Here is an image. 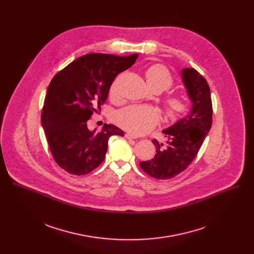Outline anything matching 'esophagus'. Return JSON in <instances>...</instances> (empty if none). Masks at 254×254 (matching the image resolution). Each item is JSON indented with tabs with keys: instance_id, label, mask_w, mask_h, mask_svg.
<instances>
[{
	"instance_id": "esophagus-1",
	"label": "esophagus",
	"mask_w": 254,
	"mask_h": 254,
	"mask_svg": "<svg viewBox=\"0 0 254 254\" xmlns=\"http://www.w3.org/2000/svg\"><path fill=\"white\" fill-rule=\"evenodd\" d=\"M125 136L127 138V139H131V138H136L134 135H132L131 133H126Z\"/></svg>"
}]
</instances>
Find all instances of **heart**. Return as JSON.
Returning a JSON list of instances; mask_svg holds the SVG:
<instances>
[{"label":"heart","instance_id":"1","mask_svg":"<svg viewBox=\"0 0 254 254\" xmlns=\"http://www.w3.org/2000/svg\"><path fill=\"white\" fill-rule=\"evenodd\" d=\"M146 80L155 91L168 90L173 86L174 79L170 71L162 64H154L146 70ZM117 87L114 83L110 94L115 96ZM188 110V102L182 95H170L165 101L166 115L171 120L182 117ZM117 123L133 134H142L153 129L160 121V116L155 107L150 105H128L116 114Z\"/></svg>","mask_w":254,"mask_h":254}]
</instances>
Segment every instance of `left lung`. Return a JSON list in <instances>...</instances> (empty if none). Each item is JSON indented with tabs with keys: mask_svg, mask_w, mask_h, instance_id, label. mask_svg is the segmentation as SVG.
<instances>
[{
	"mask_svg": "<svg viewBox=\"0 0 254 254\" xmlns=\"http://www.w3.org/2000/svg\"><path fill=\"white\" fill-rule=\"evenodd\" d=\"M182 80L192 101L191 112L163 130L167 146L153 139L155 158L139 163L143 172L159 180L171 179L187 169L212 126V100L206 79L196 69L184 68Z\"/></svg>",
	"mask_w": 254,
	"mask_h": 254,
	"instance_id": "1",
	"label": "left lung"
}]
</instances>
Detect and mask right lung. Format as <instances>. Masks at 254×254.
Here are the masks:
<instances>
[{"label":"right lung","instance_id":"1","mask_svg":"<svg viewBox=\"0 0 254 254\" xmlns=\"http://www.w3.org/2000/svg\"><path fill=\"white\" fill-rule=\"evenodd\" d=\"M137 54L117 56L90 53L75 59L52 78L44 100L41 123L55 162L72 175H86L104 160L108 138L124 136L114 125L100 132L87 121L107 99L115 78L129 68Z\"/></svg>","mask_w":254,"mask_h":254}]
</instances>
